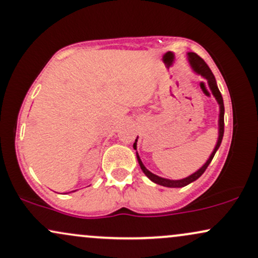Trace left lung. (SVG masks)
<instances>
[{
  "instance_id": "1",
  "label": "left lung",
  "mask_w": 258,
  "mask_h": 258,
  "mask_svg": "<svg viewBox=\"0 0 258 258\" xmlns=\"http://www.w3.org/2000/svg\"><path fill=\"white\" fill-rule=\"evenodd\" d=\"M186 59H188L189 65H190L191 70H193V72L197 74V75H200L201 78L206 80L207 85H209L210 90H211L212 96L215 97L216 102L218 103V106H220V115H218V138H217V142H216V146L214 148V150H212L211 155L209 156V159L206 160L205 164H204L203 166L199 168V170H197L194 173L189 174L188 177H184V178H182V179H168V178H164V177H160V176H158V174L150 172V171L148 170L146 166H144V164L142 162V160H141V158H139L138 152H137V141H138V137H137V139H136V142H135V144H133V148H135V150H136L137 161H138L139 166H141V168H142V171H143V173L146 174V176L150 180H152V182L156 183V184H159V185L167 186V188H182V186L190 184V183H193L194 180H197L198 178H199L201 174L205 172V170L207 168V166L210 165V162H211L212 159H214L216 152H217L218 148H220V146H221L222 138H223V133H224V104H223V98H222L221 92L217 87V82H216L214 74H212L211 70H210V68L207 67V64L199 57V55L197 54V53L188 52V53H186Z\"/></svg>"
}]
</instances>
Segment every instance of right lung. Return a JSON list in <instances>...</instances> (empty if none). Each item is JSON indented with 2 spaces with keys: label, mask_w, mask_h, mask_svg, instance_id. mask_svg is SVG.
I'll list each match as a JSON object with an SVG mask.
<instances>
[{
  "label": "right lung",
  "mask_w": 258,
  "mask_h": 258,
  "mask_svg": "<svg viewBox=\"0 0 258 258\" xmlns=\"http://www.w3.org/2000/svg\"><path fill=\"white\" fill-rule=\"evenodd\" d=\"M73 191H76V190H73Z\"/></svg>",
  "instance_id": "add662e5"
}]
</instances>
